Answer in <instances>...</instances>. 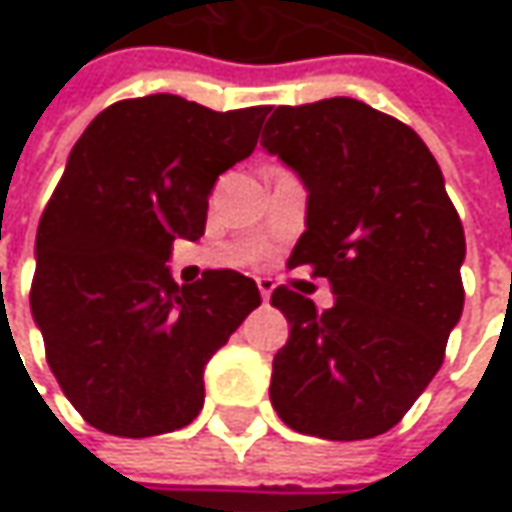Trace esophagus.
<instances>
[{"label": "esophagus", "instance_id": "esophagus-1", "mask_svg": "<svg viewBox=\"0 0 512 512\" xmlns=\"http://www.w3.org/2000/svg\"><path fill=\"white\" fill-rule=\"evenodd\" d=\"M256 284H259V293H262V298L267 301V298H270V293H273V287H276V284H273V279L262 276V279H256Z\"/></svg>", "mask_w": 512, "mask_h": 512}]
</instances>
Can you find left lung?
<instances>
[{
  "label": "left lung",
  "mask_w": 512,
  "mask_h": 512,
  "mask_svg": "<svg viewBox=\"0 0 512 512\" xmlns=\"http://www.w3.org/2000/svg\"><path fill=\"white\" fill-rule=\"evenodd\" d=\"M262 146L307 188V231L287 264H312L335 293L318 312L273 290L290 338L270 403L298 434H386L440 372L465 304V231L440 166L411 126L355 98L279 106Z\"/></svg>",
  "instance_id": "8db88e82"
}]
</instances>
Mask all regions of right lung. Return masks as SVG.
I'll return each instance as SVG.
<instances>
[{
    "label": "right lung",
    "mask_w": 512,
    "mask_h": 512,
    "mask_svg": "<svg viewBox=\"0 0 512 512\" xmlns=\"http://www.w3.org/2000/svg\"><path fill=\"white\" fill-rule=\"evenodd\" d=\"M270 106L214 112L180 95L106 106L41 214L30 310L61 392L92 428L157 437L205 400V363L262 304L256 281L177 284L174 239L205 233L208 194L250 157Z\"/></svg>",
    "instance_id": "right-lung-1"
}]
</instances>
